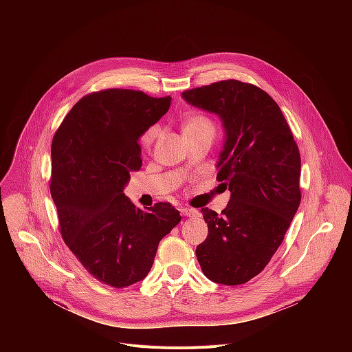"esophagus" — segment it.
<instances>
[{
    "label": "esophagus",
    "mask_w": 352,
    "mask_h": 352,
    "mask_svg": "<svg viewBox=\"0 0 352 352\" xmlns=\"http://www.w3.org/2000/svg\"><path fill=\"white\" fill-rule=\"evenodd\" d=\"M179 212L185 217H199V212L196 209H192V208H181Z\"/></svg>",
    "instance_id": "esophagus-1"
}]
</instances>
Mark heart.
<instances>
[{
	"label": "heart",
	"mask_w": 352,
	"mask_h": 352,
	"mask_svg": "<svg viewBox=\"0 0 352 352\" xmlns=\"http://www.w3.org/2000/svg\"><path fill=\"white\" fill-rule=\"evenodd\" d=\"M199 131H210V132L214 133L213 121L209 117L204 116V114H193V116L188 117L185 124H184V133L199 132ZM159 133H160V128L159 126H152L144 133L143 143L144 144L153 143L155 139L159 136Z\"/></svg>",
	"instance_id": "b5f03b06"
}]
</instances>
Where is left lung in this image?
<instances>
[{"mask_svg":"<svg viewBox=\"0 0 352 352\" xmlns=\"http://www.w3.org/2000/svg\"><path fill=\"white\" fill-rule=\"evenodd\" d=\"M182 97L221 118L217 179L231 192L221 214L202 209L209 234L196 258L209 280L243 284L267 266L298 210L299 150L278 104L255 85L228 79Z\"/></svg>","mask_w":352,"mask_h":352,"instance_id":"obj_1","label":"left lung"}]
</instances>
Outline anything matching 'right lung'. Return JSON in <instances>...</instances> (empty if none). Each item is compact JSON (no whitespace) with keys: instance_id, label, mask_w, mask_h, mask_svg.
<instances>
[{"instance_id":"obj_1","label":"right lung","mask_w":352,"mask_h":352,"mask_svg":"<svg viewBox=\"0 0 352 352\" xmlns=\"http://www.w3.org/2000/svg\"><path fill=\"white\" fill-rule=\"evenodd\" d=\"M171 97L106 89L82 97L52 143L50 192L63 239L96 280L114 288L143 280L159 242L181 221L171 204L142 210L124 195L142 166L139 138L170 109Z\"/></svg>"}]
</instances>
